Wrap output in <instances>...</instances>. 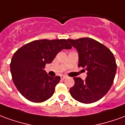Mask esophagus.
I'll return each mask as SVG.
<instances>
[{
    "mask_svg": "<svg viewBox=\"0 0 125 125\" xmlns=\"http://www.w3.org/2000/svg\"><path fill=\"white\" fill-rule=\"evenodd\" d=\"M66 78H67V76H64V75H62V76H61V79H62V80H64V79H65Z\"/></svg>",
    "mask_w": 125,
    "mask_h": 125,
    "instance_id": "1",
    "label": "esophagus"
}]
</instances>
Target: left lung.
<instances>
[{
  "instance_id": "obj_1",
  "label": "left lung",
  "mask_w": 125,
  "mask_h": 125,
  "mask_svg": "<svg viewBox=\"0 0 125 125\" xmlns=\"http://www.w3.org/2000/svg\"><path fill=\"white\" fill-rule=\"evenodd\" d=\"M78 52V67L87 70L85 80L74 78L75 84L70 89L73 98L82 103L96 102L112 86L116 72V63L110 49L92 38L68 39Z\"/></svg>"
}]
</instances>
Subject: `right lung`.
Wrapping results in <instances>:
<instances>
[{
    "instance_id": "1",
    "label": "right lung",
    "mask_w": 125,
    "mask_h": 125,
    "mask_svg": "<svg viewBox=\"0 0 125 125\" xmlns=\"http://www.w3.org/2000/svg\"><path fill=\"white\" fill-rule=\"evenodd\" d=\"M72 48L65 39H41L24 45L15 52L10 64L12 81L23 96L33 102L50 98L60 80L43 69L62 49Z\"/></svg>"
}]
</instances>
